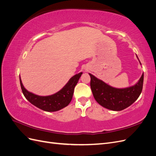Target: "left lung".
<instances>
[{
    "label": "left lung",
    "instance_id": "left-lung-1",
    "mask_svg": "<svg viewBox=\"0 0 156 156\" xmlns=\"http://www.w3.org/2000/svg\"><path fill=\"white\" fill-rule=\"evenodd\" d=\"M136 57L139 59L137 56ZM89 75L91 78V90L96 101L109 110L120 111L128 107L137 100L142 92L144 73L135 85L125 88H114L91 73Z\"/></svg>",
    "mask_w": 156,
    "mask_h": 156
}]
</instances>
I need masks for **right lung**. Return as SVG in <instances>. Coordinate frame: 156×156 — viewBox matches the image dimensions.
<instances>
[{"mask_svg": "<svg viewBox=\"0 0 156 156\" xmlns=\"http://www.w3.org/2000/svg\"><path fill=\"white\" fill-rule=\"evenodd\" d=\"M82 74L83 72H80L75 75L60 90L52 95L46 96H38L28 91L23 86L20 77V80L23 94L28 101L41 110L47 112H55L69 105L72 100L75 87Z\"/></svg>", "mask_w": 156, "mask_h": 156, "instance_id": "obj_1", "label": "right lung"}]
</instances>
